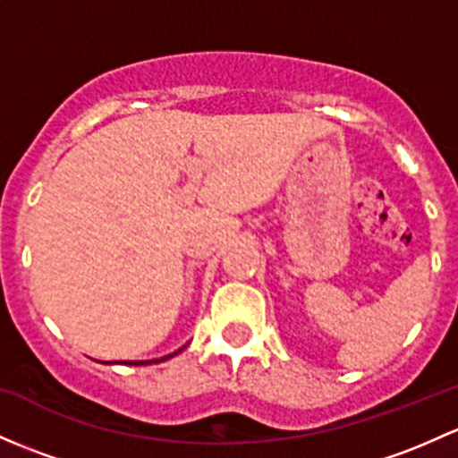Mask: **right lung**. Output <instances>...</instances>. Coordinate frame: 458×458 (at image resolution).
Listing matches in <instances>:
<instances>
[{"label": "right lung", "instance_id": "add662e5", "mask_svg": "<svg viewBox=\"0 0 458 458\" xmlns=\"http://www.w3.org/2000/svg\"><path fill=\"white\" fill-rule=\"evenodd\" d=\"M184 346H182L180 351H184ZM180 351H175V353H168V355H165V358H156V360H124L123 364H133V367H142V364H157V362H165V360H168V358H173V355H177ZM107 364H118V362H107Z\"/></svg>", "mask_w": 458, "mask_h": 458}]
</instances>
